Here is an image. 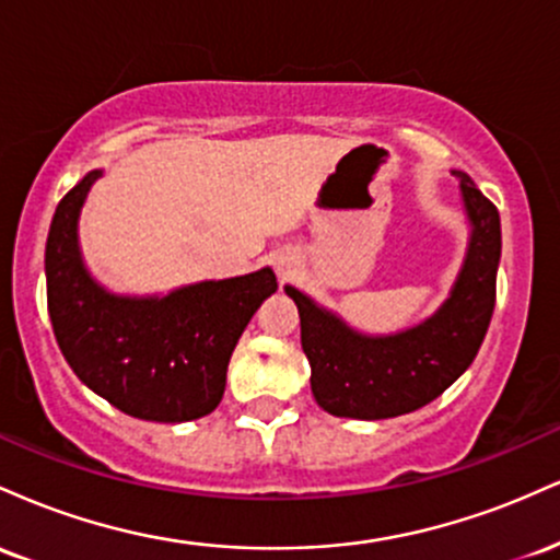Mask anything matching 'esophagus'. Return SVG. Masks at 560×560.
<instances>
[{
    "instance_id": "1",
    "label": "esophagus",
    "mask_w": 560,
    "mask_h": 560,
    "mask_svg": "<svg viewBox=\"0 0 560 560\" xmlns=\"http://www.w3.org/2000/svg\"><path fill=\"white\" fill-rule=\"evenodd\" d=\"M279 271H281V273H287V271H284V268H279Z\"/></svg>"
}]
</instances>
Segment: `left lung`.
I'll use <instances>...</instances> for the list:
<instances>
[{
  "label": "left lung",
  "mask_w": 560,
  "mask_h": 560,
  "mask_svg": "<svg viewBox=\"0 0 560 560\" xmlns=\"http://www.w3.org/2000/svg\"><path fill=\"white\" fill-rule=\"evenodd\" d=\"M471 236L464 268L434 316L397 334H363L294 287L313 397L339 419H395L440 397L477 358L494 311L500 213L464 171H453Z\"/></svg>",
  "instance_id": "left-lung-1"
}]
</instances>
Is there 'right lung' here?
<instances>
[{"mask_svg":"<svg viewBox=\"0 0 560 560\" xmlns=\"http://www.w3.org/2000/svg\"><path fill=\"white\" fill-rule=\"evenodd\" d=\"M102 171L57 205L44 253L49 320L89 389L133 419L182 423L213 413L249 318L279 289L271 268L173 289L165 298L107 292L86 271L79 215Z\"/></svg>","mask_w":560,"mask_h":560,"instance_id":"obj_1","label":"right lung"}]
</instances>
